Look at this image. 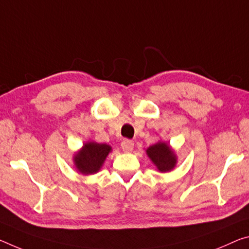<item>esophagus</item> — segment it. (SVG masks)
<instances>
[{
  "mask_svg": "<svg viewBox=\"0 0 249 249\" xmlns=\"http://www.w3.org/2000/svg\"><path fill=\"white\" fill-rule=\"evenodd\" d=\"M121 146H122V149H123L125 153H131L134 148V143L129 140H124L122 142Z\"/></svg>",
  "mask_w": 249,
  "mask_h": 249,
  "instance_id": "esophagus-1",
  "label": "esophagus"
}]
</instances>
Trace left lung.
<instances>
[{
    "instance_id": "1",
    "label": "left lung",
    "mask_w": 249,
    "mask_h": 249,
    "mask_svg": "<svg viewBox=\"0 0 249 249\" xmlns=\"http://www.w3.org/2000/svg\"><path fill=\"white\" fill-rule=\"evenodd\" d=\"M146 154L160 172L166 173L176 166L177 157L167 143L159 142L146 149Z\"/></svg>"
}]
</instances>
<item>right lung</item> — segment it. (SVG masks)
<instances>
[{
  "label": "right lung",
  "mask_w": 249,
  "mask_h": 249,
  "mask_svg": "<svg viewBox=\"0 0 249 249\" xmlns=\"http://www.w3.org/2000/svg\"><path fill=\"white\" fill-rule=\"evenodd\" d=\"M112 147L107 144L88 142L73 157L74 165L83 175H92L100 171Z\"/></svg>",
  "instance_id": "add662e5"
}]
</instances>
